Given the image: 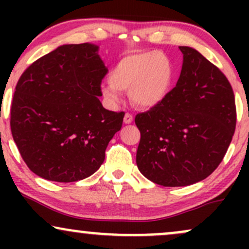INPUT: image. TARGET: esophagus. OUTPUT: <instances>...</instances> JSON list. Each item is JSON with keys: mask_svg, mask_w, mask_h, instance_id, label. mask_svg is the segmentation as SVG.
<instances>
[{"mask_svg": "<svg viewBox=\"0 0 249 249\" xmlns=\"http://www.w3.org/2000/svg\"><path fill=\"white\" fill-rule=\"evenodd\" d=\"M132 121H133V116L131 115V113H128V112L125 113V116H124V123H125V124H131Z\"/></svg>", "mask_w": 249, "mask_h": 249, "instance_id": "esophagus-1", "label": "esophagus"}]
</instances>
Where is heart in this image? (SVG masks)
<instances>
[{
  "label": "heart",
  "instance_id": "heart-1",
  "mask_svg": "<svg viewBox=\"0 0 249 249\" xmlns=\"http://www.w3.org/2000/svg\"><path fill=\"white\" fill-rule=\"evenodd\" d=\"M173 67L159 51H142L123 57L102 85V93L110 104H118L122 91L130 90L131 101L141 107L159 104L172 87Z\"/></svg>",
  "mask_w": 249,
  "mask_h": 249
}]
</instances>
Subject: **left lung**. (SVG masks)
<instances>
[{
    "label": "left lung",
    "mask_w": 249,
    "mask_h": 249,
    "mask_svg": "<svg viewBox=\"0 0 249 249\" xmlns=\"http://www.w3.org/2000/svg\"><path fill=\"white\" fill-rule=\"evenodd\" d=\"M179 49L184 62L177 85L134 118L141 131L137 166L166 187L187 186L212 174L236 125L233 89L221 70L192 48Z\"/></svg>",
    "instance_id": "obj_1"
}]
</instances>
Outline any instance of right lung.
<instances>
[{
	"label": "right lung",
	"instance_id": "1",
	"mask_svg": "<svg viewBox=\"0 0 249 249\" xmlns=\"http://www.w3.org/2000/svg\"><path fill=\"white\" fill-rule=\"evenodd\" d=\"M89 43L67 44L25 69L10 107L14 142L41 178L72 182L101 167L108 142L122 128L124 111L103 107L107 69Z\"/></svg>",
	"mask_w": 249,
	"mask_h": 249
}]
</instances>
